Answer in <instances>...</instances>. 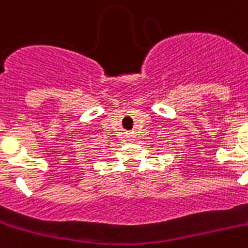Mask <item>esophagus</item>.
<instances>
[{"label":"esophagus","instance_id":"34e87169","mask_svg":"<svg viewBox=\"0 0 248 248\" xmlns=\"http://www.w3.org/2000/svg\"><path fill=\"white\" fill-rule=\"evenodd\" d=\"M126 138H127V140H130V141L134 140V132H131V131L126 132Z\"/></svg>","mask_w":248,"mask_h":248}]
</instances>
